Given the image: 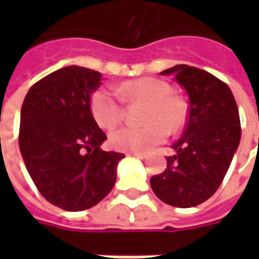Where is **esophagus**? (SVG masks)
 <instances>
[{"instance_id":"1","label":"esophagus","mask_w":259,"mask_h":259,"mask_svg":"<svg viewBox=\"0 0 259 259\" xmlns=\"http://www.w3.org/2000/svg\"><path fill=\"white\" fill-rule=\"evenodd\" d=\"M127 155H129V157L140 158V159H144V158H146V154H135V152H129Z\"/></svg>"}]
</instances>
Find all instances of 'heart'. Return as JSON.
<instances>
[{
	"instance_id": "1",
	"label": "heart",
	"mask_w": 259,
	"mask_h": 259,
	"mask_svg": "<svg viewBox=\"0 0 259 259\" xmlns=\"http://www.w3.org/2000/svg\"><path fill=\"white\" fill-rule=\"evenodd\" d=\"M122 98L129 102L147 104L143 115L146 124L140 127L127 126L112 132L109 143L118 151L146 154L165 141L168 132L178 133L187 122V102L174 94V89L168 81L157 77H141L124 83L118 91L100 87L93 93L91 113L102 129H113L122 123L124 118Z\"/></svg>"
}]
</instances>
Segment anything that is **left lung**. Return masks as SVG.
<instances>
[{"label": "left lung", "mask_w": 259, "mask_h": 259, "mask_svg": "<svg viewBox=\"0 0 259 259\" xmlns=\"http://www.w3.org/2000/svg\"><path fill=\"white\" fill-rule=\"evenodd\" d=\"M174 74L189 94V116L175 157L152 176V191L165 204L190 208L219 189L241 137L239 109L229 85L206 70L176 65L161 72Z\"/></svg>", "instance_id": "8db88e82"}]
</instances>
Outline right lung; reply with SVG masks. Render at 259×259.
I'll return each instance as SVG.
<instances>
[{"label": "right lung", "instance_id": "add662e5", "mask_svg": "<svg viewBox=\"0 0 259 259\" xmlns=\"http://www.w3.org/2000/svg\"><path fill=\"white\" fill-rule=\"evenodd\" d=\"M102 74L81 66L58 69L27 91L20 111L19 148L40 194L65 211L97 205L112 190L124 154L101 150L107 140L90 98Z\"/></svg>", "mask_w": 259, "mask_h": 259}]
</instances>
